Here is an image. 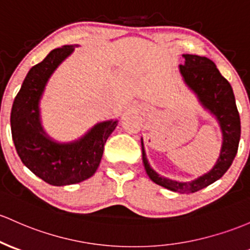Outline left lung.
Instances as JSON below:
<instances>
[{
    "label": "left lung",
    "instance_id": "8db88e82",
    "mask_svg": "<svg viewBox=\"0 0 250 250\" xmlns=\"http://www.w3.org/2000/svg\"><path fill=\"white\" fill-rule=\"evenodd\" d=\"M183 57L185 62L179 65V71L184 83L197 96L203 108L215 117L221 128L223 142L219 156L209 172L191 182H178L155 172L148 163L141 139L142 161L152 182L173 192L193 193L223 177L231 166L240 142L241 121L231 85L219 73L215 62L207 57L196 54H183Z\"/></svg>",
    "mask_w": 250,
    "mask_h": 250
}]
</instances>
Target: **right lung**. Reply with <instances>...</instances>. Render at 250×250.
Returning <instances> with one entry per match:
<instances>
[{
    "label": "right lung",
    "mask_w": 250,
    "mask_h": 250,
    "mask_svg": "<svg viewBox=\"0 0 250 250\" xmlns=\"http://www.w3.org/2000/svg\"><path fill=\"white\" fill-rule=\"evenodd\" d=\"M78 45H65L47 54L27 73L14 100L10 127L16 152L23 165L53 186L81 183L95 174L104 145L116 128L117 120L97 123L82 138L58 142L41 125L40 101L48 79Z\"/></svg>",
    "instance_id": "right-lung-1"
}]
</instances>
